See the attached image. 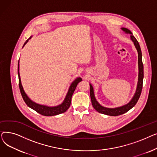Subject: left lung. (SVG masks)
Wrapping results in <instances>:
<instances>
[{"label": "left lung", "instance_id": "left-lung-1", "mask_svg": "<svg viewBox=\"0 0 157 157\" xmlns=\"http://www.w3.org/2000/svg\"><path fill=\"white\" fill-rule=\"evenodd\" d=\"M121 30L123 32H125L126 34H130V39L134 43V44L138 53V67H139L138 82H137L136 91L133 98H132L131 101L128 104L124 105H122L121 107H118V108H105V107L101 105L97 101L94 95L93 86L91 84H90V97H91V101H92V104L94 108L98 113L104 114L106 115H109V116H114V117L118 116V115H121L127 113L128 111H129L130 109L132 108L136 104L142 92L143 78H144V67H143V63L142 61V53H141V48H140L138 41L137 40L136 37L133 36L132 33L128 29L123 27L121 28Z\"/></svg>", "mask_w": 157, "mask_h": 157}]
</instances>
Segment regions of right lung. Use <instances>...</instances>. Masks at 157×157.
Masks as SVG:
<instances>
[{
  "label": "right lung",
  "instance_id": "add662e5",
  "mask_svg": "<svg viewBox=\"0 0 157 157\" xmlns=\"http://www.w3.org/2000/svg\"><path fill=\"white\" fill-rule=\"evenodd\" d=\"M32 36H30L26 41L25 43H24L23 47L27 44V43L29 41L30 39H31ZM20 66H19V61L18 63V79H19V88L20 90V92L21 94V96L23 97V99L24 100L25 102L26 103V104L31 109H34L38 113L43 115V116L46 117H51V116H55V115L60 114L61 113H63L67 111L70 107L71 102V98L72 96V94L75 90L78 83H79L80 81H82V79L79 77L77 78L75 80H74L72 83H71L68 92L65 96V98L63 102L60 104L56 106H53V107H50V106H47L44 105H40L39 104H37L34 102H33L31 99H30L29 97L27 95V94L25 92L23 88L21 83V79H20V72H19V69Z\"/></svg>",
  "mask_w": 157,
  "mask_h": 157
}]
</instances>
